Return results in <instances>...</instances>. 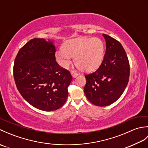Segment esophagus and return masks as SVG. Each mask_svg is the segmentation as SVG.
<instances>
[{"mask_svg":"<svg viewBox=\"0 0 148 148\" xmlns=\"http://www.w3.org/2000/svg\"><path fill=\"white\" fill-rule=\"evenodd\" d=\"M71 75H72V76L74 78L78 76V74L77 73V72H75V71H71Z\"/></svg>","mask_w":148,"mask_h":148,"instance_id":"1","label":"esophagus"}]
</instances>
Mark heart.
I'll return each instance as SVG.
<instances>
[{"instance_id": "b5f03b06", "label": "heart", "mask_w": 148, "mask_h": 148, "mask_svg": "<svg viewBox=\"0 0 148 148\" xmlns=\"http://www.w3.org/2000/svg\"><path fill=\"white\" fill-rule=\"evenodd\" d=\"M105 52V45L99 37H77L68 40L63 45V49L55 53L59 65L67 69L71 65V57L80 71L92 72L102 64Z\"/></svg>"}]
</instances>
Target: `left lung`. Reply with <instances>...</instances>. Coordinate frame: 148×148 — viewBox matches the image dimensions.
Masks as SVG:
<instances>
[{
	"mask_svg": "<svg viewBox=\"0 0 148 148\" xmlns=\"http://www.w3.org/2000/svg\"><path fill=\"white\" fill-rule=\"evenodd\" d=\"M106 51L97 70L86 75L84 92L97 106H107L116 102L123 93L130 76V65L123 47L117 40L103 34Z\"/></svg>",
	"mask_w": 148,
	"mask_h": 148,
	"instance_id": "1",
	"label": "left lung"
}]
</instances>
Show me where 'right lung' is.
<instances>
[{
  "label": "right lung",
  "mask_w": 148,
  "mask_h": 148,
  "mask_svg": "<svg viewBox=\"0 0 148 148\" xmlns=\"http://www.w3.org/2000/svg\"><path fill=\"white\" fill-rule=\"evenodd\" d=\"M54 40L34 38L19 50L13 73L17 88L30 105L44 111L60 108L72 77L55 60Z\"/></svg>",
  "instance_id": "1"
}]
</instances>
